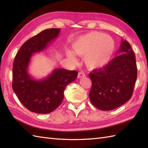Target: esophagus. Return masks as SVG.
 Masks as SVG:
<instances>
[{
    "mask_svg": "<svg viewBox=\"0 0 148 148\" xmlns=\"http://www.w3.org/2000/svg\"><path fill=\"white\" fill-rule=\"evenodd\" d=\"M84 76H85V74H84L83 72H79V73H78L77 78H81L82 77H84Z\"/></svg>",
    "mask_w": 148,
    "mask_h": 148,
    "instance_id": "1",
    "label": "esophagus"
}]
</instances>
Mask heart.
Masks as SVG:
<instances>
[{
    "instance_id": "heart-1",
    "label": "heart",
    "mask_w": 148,
    "mask_h": 148,
    "mask_svg": "<svg viewBox=\"0 0 148 148\" xmlns=\"http://www.w3.org/2000/svg\"><path fill=\"white\" fill-rule=\"evenodd\" d=\"M72 51L66 50L67 58L77 63L76 55L85 56L84 62L90 70L104 67L115 51L116 44L111 36L99 32H91L81 36L72 44Z\"/></svg>"
}]
</instances>
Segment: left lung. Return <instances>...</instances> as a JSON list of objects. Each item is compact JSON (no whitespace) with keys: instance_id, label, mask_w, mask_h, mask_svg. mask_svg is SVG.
I'll return each instance as SVG.
<instances>
[{"instance_id":"obj_1","label":"left lung","mask_w":148,"mask_h":148,"mask_svg":"<svg viewBox=\"0 0 148 148\" xmlns=\"http://www.w3.org/2000/svg\"><path fill=\"white\" fill-rule=\"evenodd\" d=\"M116 54L104 67L89 74L92 82L90 100L102 111L116 109L128 101L137 79L136 56L127 40H121Z\"/></svg>"}]
</instances>
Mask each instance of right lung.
<instances>
[{"instance_id": "obj_1", "label": "right lung", "mask_w": 148, "mask_h": 148, "mask_svg": "<svg viewBox=\"0 0 148 148\" xmlns=\"http://www.w3.org/2000/svg\"><path fill=\"white\" fill-rule=\"evenodd\" d=\"M60 32V29L42 31L27 40L15 56L12 89L22 104L31 112L48 114L54 111L62 102L66 86L77 78V71L64 69H54L41 79H36L28 72L33 55L48 48Z\"/></svg>"}]
</instances>
